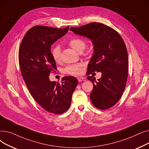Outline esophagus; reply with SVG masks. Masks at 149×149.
<instances>
[{"instance_id": "1", "label": "esophagus", "mask_w": 149, "mask_h": 149, "mask_svg": "<svg viewBox=\"0 0 149 149\" xmlns=\"http://www.w3.org/2000/svg\"><path fill=\"white\" fill-rule=\"evenodd\" d=\"M77 79H78V81L80 82V81H82L84 80V78L82 77H79L77 78Z\"/></svg>"}]
</instances>
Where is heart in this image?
<instances>
[{"instance_id": "obj_1", "label": "heart", "mask_w": 149, "mask_h": 149, "mask_svg": "<svg viewBox=\"0 0 149 149\" xmlns=\"http://www.w3.org/2000/svg\"><path fill=\"white\" fill-rule=\"evenodd\" d=\"M68 45L72 48L79 52H81L86 48V42L79 37H74L69 39ZM51 54L54 60L59 62L61 57V48L59 45H54L51 48ZM81 64H74L67 66L65 69V72L70 75H79L81 72Z\"/></svg>"}]
</instances>
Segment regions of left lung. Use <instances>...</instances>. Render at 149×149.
<instances>
[{"label": "left lung", "mask_w": 149, "mask_h": 149, "mask_svg": "<svg viewBox=\"0 0 149 149\" xmlns=\"http://www.w3.org/2000/svg\"><path fill=\"white\" fill-rule=\"evenodd\" d=\"M70 30L90 39L93 45L87 74H102L95 83L93 77H87L93 85L90 95L92 104L102 110L112 107L122 96L127 79L128 54L123 38L115 30L101 23L92 22Z\"/></svg>", "instance_id": "8db88e82"}]
</instances>
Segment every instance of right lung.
Wrapping results in <instances>:
<instances>
[{
    "label": "right lung",
    "mask_w": 149,
    "mask_h": 149,
    "mask_svg": "<svg viewBox=\"0 0 149 149\" xmlns=\"http://www.w3.org/2000/svg\"><path fill=\"white\" fill-rule=\"evenodd\" d=\"M69 28L33 26L23 37L19 49L21 73L31 95L45 111L54 114H61L69 108L78 84L76 78L71 76L64 77L61 83L49 79L50 73L57 69L51 45Z\"/></svg>",
    "instance_id": "1"
}]
</instances>
